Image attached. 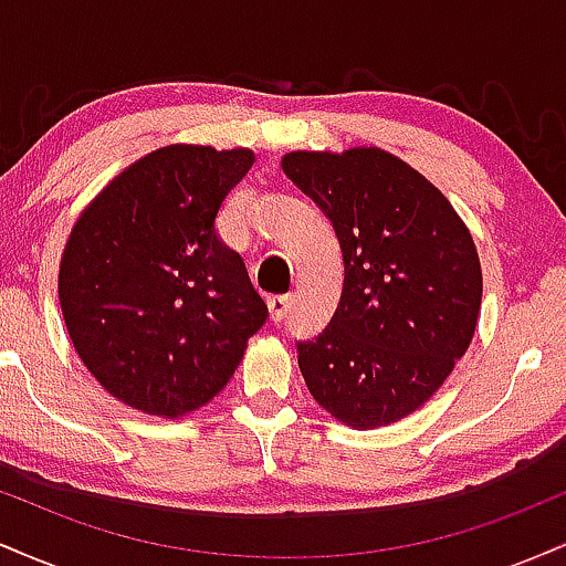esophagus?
Instances as JSON below:
<instances>
[{
  "label": "esophagus",
  "mask_w": 566,
  "mask_h": 566,
  "mask_svg": "<svg viewBox=\"0 0 566 566\" xmlns=\"http://www.w3.org/2000/svg\"><path fill=\"white\" fill-rule=\"evenodd\" d=\"M290 305H292V295H271L269 297L271 322H282L284 316L290 314Z\"/></svg>",
  "instance_id": "esophagus-1"
}]
</instances>
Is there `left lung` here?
<instances>
[{
    "label": "left lung",
    "mask_w": 566,
    "mask_h": 566,
    "mask_svg": "<svg viewBox=\"0 0 566 566\" xmlns=\"http://www.w3.org/2000/svg\"><path fill=\"white\" fill-rule=\"evenodd\" d=\"M282 170L329 218L346 269L333 319L297 343L305 386L350 428L396 423L471 346L476 244L444 193L382 148L292 151Z\"/></svg>",
    "instance_id": "obj_1"
}]
</instances>
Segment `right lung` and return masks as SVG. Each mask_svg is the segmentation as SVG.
I'll return each mask as SVG.
<instances>
[{
  "label": "right lung",
  "instance_id": "add662e5",
  "mask_svg": "<svg viewBox=\"0 0 566 566\" xmlns=\"http://www.w3.org/2000/svg\"><path fill=\"white\" fill-rule=\"evenodd\" d=\"M250 148H157L84 207L57 274L84 367L127 407L180 418L223 391L269 308L220 242L223 199Z\"/></svg>",
  "mask_w": 566,
  "mask_h": 566
}]
</instances>
